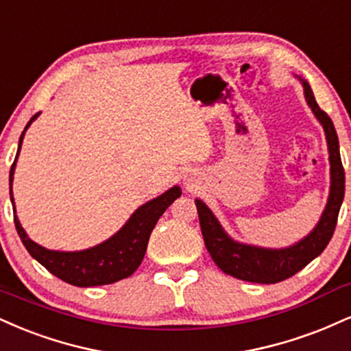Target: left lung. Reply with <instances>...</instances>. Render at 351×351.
I'll return each mask as SVG.
<instances>
[{"mask_svg":"<svg viewBox=\"0 0 351 351\" xmlns=\"http://www.w3.org/2000/svg\"><path fill=\"white\" fill-rule=\"evenodd\" d=\"M299 80L302 82L307 104L324 128L328 147V160H330V194L314 230L298 243L286 248H263L240 243L227 235L213 210L201 199H196L201 232L209 255L223 273L242 281L273 285V282L288 280L293 274L301 271L315 256H319L330 242L337 219H339L340 206L343 202L345 171L340 158L339 137H337L335 128L327 112L319 108L309 83L304 82L302 78Z\"/></svg>","mask_w":351,"mask_h":351,"instance_id":"1","label":"left lung"}]
</instances>
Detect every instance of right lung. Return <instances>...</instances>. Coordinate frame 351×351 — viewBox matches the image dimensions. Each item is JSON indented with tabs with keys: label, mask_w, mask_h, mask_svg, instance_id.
<instances>
[{
	"label": "right lung",
	"mask_w": 351,
	"mask_h": 351,
	"mask_svg": "<svg viewBox=\"0 0 351 351\" xmlns=\"http://www.w3.org/2000/svg\"><path fill=\"white\" fill-rule=\"evenodd\" d=\"M37 116H39V112L31 117L26 129L21 134L18 154H16L14 163L11 165L10 171V196L12 210H14V226L24 247L42 267L47 268L50 273L60 278L62 281L78 286V288L111 285V282L129 278L142 263L155 223L158 222V219L162 217L168 206L176 197L181 196L180 186H173L168 191H165L162 196L141 206L124 223V227L119 232H116L111 239H108L106 242L80 252L47 250V248L40 247L39 243L32 242L27 237V234L21 227L18 216H16L14 199H12V176H14L16 162H18L24 134Z\"/></svg>",
	"instance_id": "obj_1"
}]
</instances>
